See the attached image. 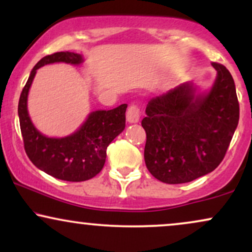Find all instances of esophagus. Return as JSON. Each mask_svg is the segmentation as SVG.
Here are the masks:
<instances>
[{
    "mask_svg": "<svg viewBox=\"0 0 252 252\" xmlns=\"http://www.w3.org/2000/svg\"><path fill=\"white\" fill-rule=\"evenodd\" d=\"M141 112L140 109H138L137 105L132 104V105L129 106L128 111H126V120H128L129 123H137L140 121Z\"/></svg>",
    "mask_w": 252,
    "mask_h": 252,
    "instance_id": "34e87169",
    "label": "esophagus"
}]
</instances>
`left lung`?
I'll return each instance as SVG.
<instances>
[{"label":"left lung","instance_id":"1","mask_svg":"<svg viewBox=\"0 0 252 252\" xmlns=\"http://www.w3.org/2000/svg\"><path fill=\"white\" fill-rule=\"evenodd\" d=\"M216 82L207 94H194L181 84L147 104L142 120L146 166L166 184H185L215 170L224 158L238 126L239 103L231 73L212 63Z\"/></svg>","mask_w":252,"mask_h":252}]
</instances>
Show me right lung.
Here are the masks:
<instances>
[{"mask_svg": "<svg viewBox=\"0 0 252 252\" xmlns=\"http://www.w3.org/2000/svg\"><path fill=\"white\" fill-rule=\"evenodd\" d=\"M66 63L79 65L83 57L73 52H57L43 57L34 66L19 100V118L26 154L35 167L60 180L79 182L96 176L106 158V148L126 128V104L112 110H97L70 136L62 138L42 135L32 123L27 110L28 91L36 70L43 65Z\"/></svg>", "mask_w": 252, "mask_h": 252, "instance_id": "1", "label": "right lung"}]
</instances>
